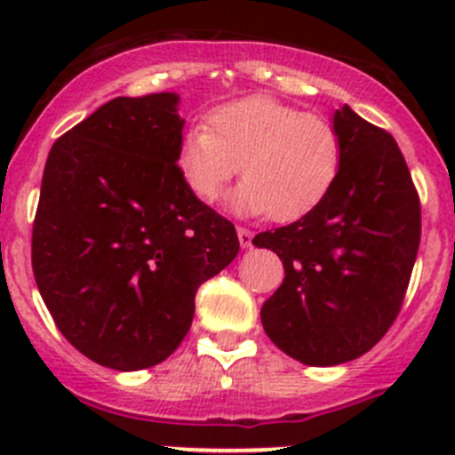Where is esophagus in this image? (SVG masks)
<instances>
[{
  "label": "esophagus",
  "instance_id": "obj_1",
  "mask_svg": "<svg viewBox=\"0 0 455 455\" xmlns=\"http://www.w3.org/2000/svg\"><path fill=\"white\" fill-rule=\"evenodd\" d=\"M236 236H239L241 248H251L252 246V232L248 228H236Z\"/></svg>",
  "mask_w": 455,
  "mask_h": 455
}]
</instances>
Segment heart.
Masks as SVG:
<instances>
[{
    "label": "heart",
    "mask_w": 455,
    "mask_h": 455,
    "mask_svg": "<svg viewBox=\"0 0 455 455\" xmlns=\"http://www.w3.org/2000/svg\"><path fill=\"white\" fill-rule=\"evenodd\" d=\"M344 164V143L323 116L267 95L220 104L207 124H193L178 146V168L203 203H214L241 168L232 193L241 214L296 220L319 207Z\"/></svg>",
    "instance_id": "heart-1"
}]
</instances>
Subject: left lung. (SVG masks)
I'll return each mask as SVG.
<instances>
[{
  "mask_svg": "<svg viewBox=\"0 0 455 455\" xmlns=\"http://www.w3.org/2000/svg\"><path fill=\"white\" fill-rule=\"evenodd\" d=\"M332 124L344 164L328 198L284 228L259 232L284 280L262 305V325L280 351L309 367L355 360L399 316L421 236V207L392 134L351 107Z\"/></svg>",
  "mask_w": 455,
  "mask_h": 455,
  "instance_id": "left-lung-1",
  "label": "left lung"
}]
</instances>
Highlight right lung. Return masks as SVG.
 <instances>
[{
	"instance_id": "right-lung-1",
	"label": "right lung",
	"mask_w": 455,
	"mask_h": 455,
	"mask_svg": "<svg viewBox=\"0 0 455 455\" xmlns=\"http://www.w3.org/2000/svg\"><path fill=\"white\" fill-rule=\"evenodd\" d=\"M175 92L116 98L52 146L31 267L52 319L92 363L136 371L182 344L200 284L239 252L235 225L178 168Z\"/></svg>"
}]
</instances>
